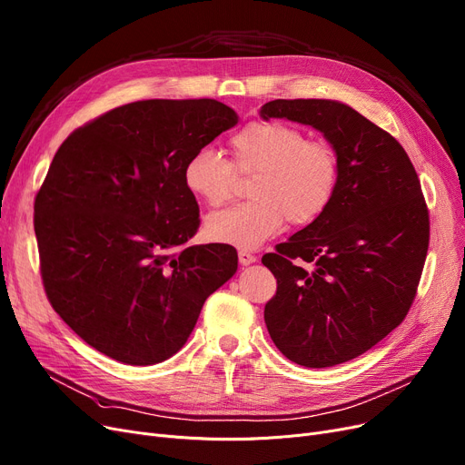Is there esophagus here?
<instances>
[{
    "label": "esophagus",
    "mask_w": 465,
    "mask_h": 465,
    "mask_svg": "<svg viewBox=\"0 0 465 465\" xmlns=\"http://www.w3.org/2000/svg\"><path fill=\"white\" fill-rule=\"evenodd\" d=\"M256 262V256L254 254H251V252H247V251H239V263L241 265H251V263H254Z\"/></svg>",
    "instance_id": "esophagus-1"
}]
</instances>
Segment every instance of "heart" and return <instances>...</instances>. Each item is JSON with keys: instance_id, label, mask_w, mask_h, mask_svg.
Here are the masks:
<instances>
[{"instance_id": "b5f03b06", "label": "heart", "mask_w": 465, "mask_h": 465, "mask_svg": "<svg viewBox=\"0 0 465 465\" xmlns=\"http://www.w3.org/2000/svg\"><path fill=\"white\" fill-rule=\"evenodd\" d=\"M232 160L211 149L193 153L183 169L190 193L209 207L226 203L233 195L235 170L254 175L252 202L207 216L205 233L216 242L237 249H258L286 224L307 226L330 205L339 162L324 141H307L305 134L282 122H251L230 139Z\"/></svg>"}]
</instances>
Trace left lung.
I'll use <instances>...</instances> for the list:
<instances>
[{
    "mask_svg": "<svg viewBox=\"0 0 465 465\" xmlns=\"http://www.w3.org/2000/svg\"><path fill=\"white\" fill-rule=\"evenodd\" d=\"M260 116L321 132L339 162L328 209L265 254L277 294L263 319L277 349L305 368H331L401 324L424 267L430 218L403 146L335 100H273Z\"/></svg>",
    "mask_w": 465,
    "mask_h": 465,
    "instance_id": "1",
    "label": "left lung"
}]
</instances>
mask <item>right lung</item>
<instances>
[{"label": "right lung", "instance_id": "obj_1", "mask_svg": "<svg viewBox=\"0 0 465 465\" xmlns=\"http://www.w3.org/2000/svg\"><path fill=\"white\" fill-rule=\"evenodd\" d=\"M239 122L216 100H146L73 132L35 198L46 296L105 356L153 365L177 354L205 300L237 272L230 245H188L200 207L186 160Z\"/></svg>", "mask_w": 465, "mask_h": 465}]
</instances>
